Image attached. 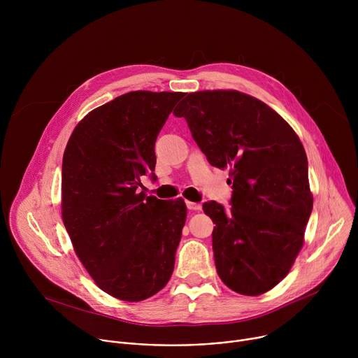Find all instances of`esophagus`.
Returning a JSON list of instances; mask_svg holds the SVG:
<instances>
[{"label":"esophagus","instance_id":"esophagus-1","mask_svg":"<svg viewBox=\"0 0 358 358\" xmlns=\"http://www.w3.org/2000/svg\"><path fill=\"white\" fill-rule=\"evenodd\" d=\"M185 203H187V208H188L189 211H201V208H202V206H201V203H198V202L185 201Z\"/></svg>","mask_w":358,"mask_h":358}]
</instances>
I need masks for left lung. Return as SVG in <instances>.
I'll list each match as a JSON object with an SVG mask.
<instances>
[{
    "mask_svg": "<svg viewBox=\"0 0 358 358\" xmlns=\"http://www.w3.org/2000/svg\"><path fill=\"white\" fill-rule=\"evenodd\" d=\"M218 169H229L232 207L202 206L213 222L217 272L234 292L258 296L290 271L313 208L308 157L289 123L238 90L188 93L174 109Z\"/></svg>",
    "mask_w": 358,
    "mask_h": 358,
    "instance_id": "1",
    "label": "left lung"
}]
</instances>
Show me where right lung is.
I'll return each instance as SVG.
<instances>
[{"label":"right lung","mask_w":358,"mask_h":358,"mask_svg":"<svg viewBox=\"0 0 358 358\" xmlns=\"http://www.w3.org/2000/svg\"><path fill=\"white\" fill-rule=\"evenodd\" d=\"M184 94L124 93L89 112L64 152L65 228L94 283L120 300L151 297L174 271L185 202L147 196L138 187L155 171L156 138Z\"/></svg>","instance_id":"add662e5"}]
</instances>
